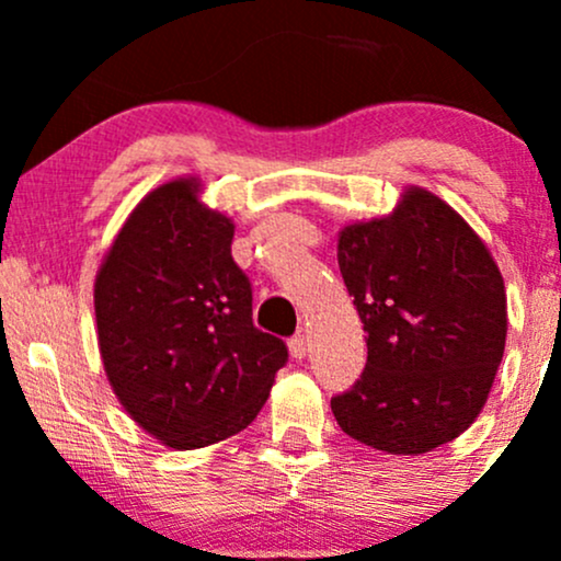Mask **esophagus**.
<instances>
[{"instance_id": "1", "label": "esophagus", "mask_w": 561, "mask_h": 561, "mask_svg": "<svg viewBox=\"0 0 561 561\" xmlns=\"http://www.w3.org/2000/svg\"><path fill=\"white\" fill-rule=\"evenodd\" d=\"M289 353H293V358H306L308 356V337L306 334H295L293 340H289Z\"/></svg>"}]
</instances>
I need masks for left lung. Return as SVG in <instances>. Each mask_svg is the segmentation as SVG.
I'll use <instances>...</instances> for the list:
<instances>
[{"label":"left lung","instance_id":"1","mask_svg":"<svg viewBox=\"0 0 561 561\" xmlns=\"http://www.w3.org/2000/svg\"><path fill=\"white\" fill-rule=\"evenodd\" d=\"M366 366L332 398L345 435L396 456L450 443L480 416L506 347V287L482 237L424 186L337 231Z\"/></svg>","mask_w":561,"mask_h":561}]
</instances>
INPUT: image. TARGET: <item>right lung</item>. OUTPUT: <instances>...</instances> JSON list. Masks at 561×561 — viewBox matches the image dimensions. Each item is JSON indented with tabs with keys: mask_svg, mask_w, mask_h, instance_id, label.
I'll use <instances>...</instances> for the list:
<instances>
[{
	"mask_svg": "<svg viewBox=\"0 0 561 561\" xmlns=\"http://www.w3.org/2000/svg\"><path fill=\"white\" fill-rule=\"evenodd\" d=\"M234 221L179 176L139 199L94 279L96 345L121 405L165 448L227 440L259 416L287 362L253 327V293L231 259Z\"/></svg>",
	"mask_w": 561,
	"mask_h": 561,
	"instance_id": "obj_1",
	"label": "right lung"
}]
</instances>
